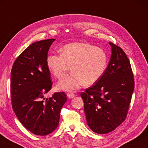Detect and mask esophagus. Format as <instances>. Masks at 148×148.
Masks as SVG:
<instances>
[{
	"label": "esophagus",
	"instance_id": "1",
	"mask_svg": "<svg viewBox=\"0 0 148 148\" xmlns=\"http://www.w3.org/2000/svg\"><path fill=\"white\" fill-rule=\"evenodd\" d=\"M75 94L74 93H71V92H69V93H67V96H68V98H73L75 97Z\"/></svg>",
	"mask_w": 148,
	"mask_h": 148
}]
</instances>
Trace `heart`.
Masks as SVG:
<instances>
[{
    "label": "heart",
    "mask_w": 148,
    "mask_h": 148,
    "mask_svg": "<svg viewBox=\"0 0 148 148\" xmlns=\"http://www.w3.org/2000/svg\"><path fill=\"white\" fill-rule=\"evenodd\" d=\"M61 54L50 53L47 57L48 69L60 77L71 68L72 72L59 80V89L74 91L83 85L90 86L99 81L107 68L108 57L105 51L86 42H73L60 49Z\"/></svg>",
    "instance_id": "1"
}]
</instances>
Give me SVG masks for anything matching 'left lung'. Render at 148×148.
<instances>
[{"label":"left lung","mask_w":148,"mask_h":148,"mask_svg":"<svg viewBox=\"0 0 148 148\" xmlns=\"http://www.w3.org/2000/svg\"><path fill=\"white\" fill-rule=\"evenodd\" d=\"M108 66L99 81L81 92L88 125L94 132L114 130L127 117L135 87L130 60L112 42Z\"/></svg>","instance_id":"8db88e82"}]
</instances>
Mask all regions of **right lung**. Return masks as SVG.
I'll use <instances>...</instances> for the list:
<instances>
[{
	"label": "right lung",
	"mask_w": 148,
	"mask_h": 148,
	"mask_svg": "<svg viewBox=\"0 0 148 148\" xmlns=\"http://www.w3.org/2000/svg\"><path fill=\"white\" fill-rule=\"evenodd\" d=\"M55 40L29 45L16 59L11 72L12 108L24 127L36 135H49L58 127L61 108L67 100L64 92L45 98L52 86L46 60Z\"/></svg>",
	"instance_id": "right-lung-1"
}]
</instances>
